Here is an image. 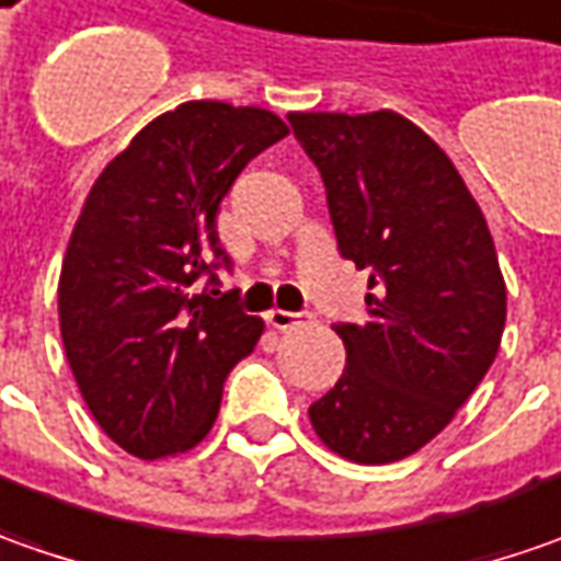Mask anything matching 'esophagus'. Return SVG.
<instances>
[{
  "mask_svg": "<svg viewBox=\"0 0 561 561\" xmlns=\"http://www.w3.org/2000/svg\"><path fill=\"white\" fill-rule=\"evenodd\" d=\"M313 319V313H291V310H270L266 313V322L273 325V329H279V332H285V329H295V325H304V322H310Z\"/></svg>",
  "mask_w": 561,
  "mask_h": 561,
  "instance_id": "obj_1",
  "label": "esophagus"
}]
</instances>
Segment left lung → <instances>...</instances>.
Masks as SVG:
<instances>
[{"instance_id":"left-lung-1","label":"left lung","mask_w":561,"mask_h":561,"mask_svg":"<svg viewBox=\"0 0 561 561\" xmlns=\"http://www.w3.org/2000/svg\"><path fill=\"white\" fill-rule=\"evenodd\" d=\"M317 164L344 261L369 270V322H335L347 366L310 407L325 447L381 466L415 454L491 369L506 285L481 207L407 117L288 114Z\"/></svg>"}]
</instances>
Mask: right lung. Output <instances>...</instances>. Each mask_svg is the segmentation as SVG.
Wrapping results in <instances>:
<instances>
[{
    "mask_svg": "<svg viewBox=\"0 0 561 561\" xmlns=\"http://www.w3.org/2000/svg\"><path fill=\"white\" fill-rule=\"evenodd\" d=\"M288 136L273 111L185 102L102 170L73 226L58 319L80 394L105 435L139 459L195 447L222 381L263 335L239 288L217 214L248 161ZM205 279L198 293L194 282Z\"/></svg>",
    "mask_w": 561,
    "mask_h": 561,
    "instance_id": "1",
    "label": "right lung"
}]
</instances>
